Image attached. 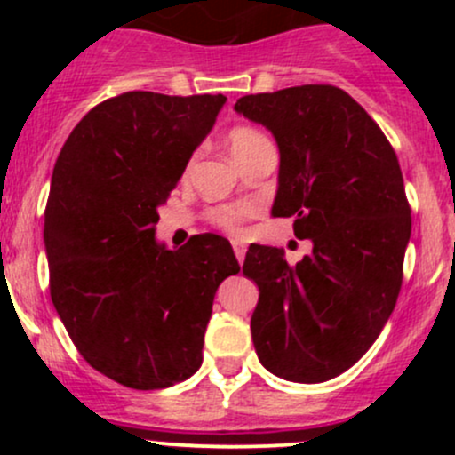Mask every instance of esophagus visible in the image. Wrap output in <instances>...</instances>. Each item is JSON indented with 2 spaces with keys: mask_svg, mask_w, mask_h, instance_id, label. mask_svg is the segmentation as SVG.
<instances>
[{
  "mask_svg": "<svg viewBox=\"0 0 455 455\" xmlns=\"http://www.w3.org/2000/svg\"><path fill=\"white\" fill-rule=\"evenodd\" d=\"M233 251H235V257H237V261H244V257H246V246L242 244L240 240H233Z\"/></svg>",
  "mask_w": 455,
  "mask_h": 455,
  "instance_id": "1",
  "label": "esophagus"
}]
</instances>
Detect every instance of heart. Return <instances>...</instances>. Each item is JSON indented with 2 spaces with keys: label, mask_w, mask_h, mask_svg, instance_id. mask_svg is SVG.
Returning a JSON list of instances; mask_svg holds the SVG:
<instances>
[{
  "label": "heart",
  "mask_w": 455,
  "mask_h": 455,
  "mask_svg": "<svg viewBox=\"0 0 455 455\" xmlns=\"http://www.w3.org/2000/svg\"><path fill=\"white\" fill-rule=\"evenodd\" d=\"M264 142H270L261 132L253 130V127H235V130L228 134V147H231L233 158H242L249 151L257 149ZM251 213V209H235V206H218L209 213L211 222L218 224V227L227 228V231H235L240 228V224L244 222L246 215Z\"/></svg>",
  "instance_id": "1"
}]
</instances>
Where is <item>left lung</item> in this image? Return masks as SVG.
<instances>
[{"mask_svg": "<svg viewBox=\"0 0 455 455\" xmlns=\"http://www.w3.org/2000/svg\"><path fill=\"white\" fill-rule=\"evenodd\" d=\"M279 147L273 218L313 242L297 266L251 244L244 275L259 288L251 316L261 365L292 383H323L356 363L387 323L411 235L401 164L347 92L297 85L237 99Z\"/></svg>", "mask_w": 455, "mask_h": 455, "instance_id": "left-lung-1", "label": "left lung"}]
</instances>
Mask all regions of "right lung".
<instances>
[{"instance_id":"1","label":"right lung","mask_w":455,"mask_h":455,"mask_svg":"<svg viewBox=\"0 0 455 455\" xmlns=\"http://www.w3.org/2000/svg\"><path fill=\"white\" fill-rule=\"evenodd\" d=\"M222 94L125 92L72 130L54 163L44 244L50 297L81 356L132 389H163L202 365L215 291L240 273L204 233L156 240L158 206L215 125Z\"/></svg>"}]
</instances>
